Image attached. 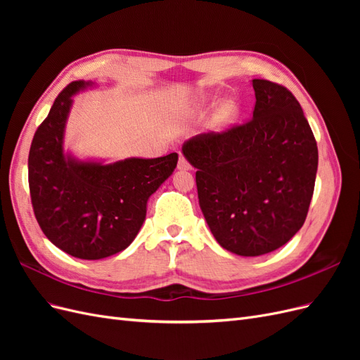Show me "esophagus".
<instances>
[{"label": "esophagus", "mask_w": 360, "mask_h": 360, "mask_svg": "<svg viewBox=\"0 0 360 360\" xmlns=\"http://www.w3.org/2000/svg\"><path fill=\"white\" fill-rule=\"evenodd\" d=\"M179 169L180 171H188V169H191V165H189V162L184 159L181 155H180V159H179Z\"/></svg>", "instance_id": "34e87169"}]
</instances>
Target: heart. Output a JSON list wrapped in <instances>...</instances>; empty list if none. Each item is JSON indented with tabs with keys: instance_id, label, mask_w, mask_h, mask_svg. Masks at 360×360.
Masks as SVG:
<instances>
[{
	"instance_id": "b5f03b06",
	"label": "heart",
	"mask_w": 360,
	"mask_h": 360,
	"mask_svg": "<svg viewBox=\"0 0 360 360\" xmlns=\"http://www.w3.org/2000/svg\"><path fill=\"white\" fill-rule=\"evenodd\" d=\"M210 102H212V96H202L200 99V103L202 106L209 105ZM236 117H237V108L233 103H225V105H222L219 112H217L216 122L219 123L221 126H228V124H231L234 122Z\"/></svg>"
}]
</instances>
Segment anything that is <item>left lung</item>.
Here are the masks:
<instances>
[{"label": "left lung", "mask_w": 360, "mask_h": 360, "mask_svg": "<svg viewBox=\"0 0 360 360\" xmlns=\"http://www.w3.org/2000/svg\"><path fill=\"white\" fill-rule=\"evenodd\" d=\"M250 122L200 134L181 147L197 168L201 212L224 249L258 257L284 246L307 219L319 150L302 106L285 86L252 79Z\"/></svg>", "instance_id": "8db88e82"}]
</instances>
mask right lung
<instances>
[{
    "label": "right lung",
    "instance_id": "right-lung-1",
    "mask_svg": "<svg viewBox=\"0 0 360 360\" xmlns=\"http://www.w3.org/2000/svg\"><path fill=\"white\" fill-rule=\"evenodd\" d=\"M94 84L75 81L53 102L32 138L28 183L41 231L64 252L102 259L134 242L146 221L147 201L177 167L179 155L156 159H78L64 151L73 96Z\"/></svg>",
    "mask_w": 360,
    "mask_h": 360
}]
</instances>
